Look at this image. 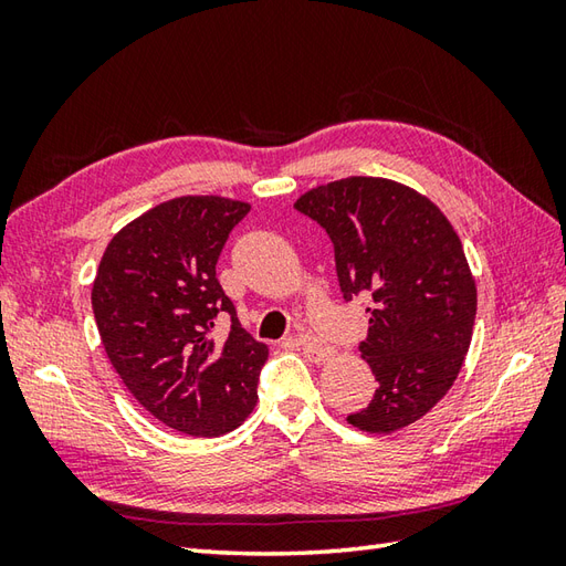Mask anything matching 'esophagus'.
Listing matches in <instances>:
<instances>
[{"mask_svg":"<svg viewBox=\"0 0 566 566\" xmlns=\"http://www.w3.org/2000/svg\"><path fill=\"white\" fill-rule=\"evenodd\" d=\"M296 343H298V347H302V350H304V355L311 359V363H316V365L326 363V359L333 355L331 347H328L326 343L316 340L314 335H298Z\"/></svg>","mask_w":566,"mask_h":566,"instance_id":"34e87169","label":"esophagus"}]
</instances>
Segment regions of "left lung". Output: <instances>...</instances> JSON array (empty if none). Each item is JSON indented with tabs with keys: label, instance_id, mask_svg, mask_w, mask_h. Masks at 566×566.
Returning a JSON list of instances; mask_svg holds the SVG:
<instances>
[{
	"label": "left lung",
	"instance_id": "left-lung-1",
	"mask_svg": "<svg viewBox=\"0 0 566 566\" xmlns=\"http://www.w3.org/2000/svg\"><path fill=\"white\" fill-rule=\"evenodd\" d=\"M326 228L345 302L369 296L359 353L377 389L347 423L394 432L450 391L472 343L476 284L460 235L428 197L384 177H347L294 203Z\"/></svg>",
	"mask_w": 566,
	"mask_h": 566
}]
</instances>
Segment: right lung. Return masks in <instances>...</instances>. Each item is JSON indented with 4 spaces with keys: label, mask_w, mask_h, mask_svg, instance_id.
I'll return each mask as SVG.
<instances>
[{
    "label": "right lung",
    "mask_w": 566,
    "mask_h": 566,
    "mask_svg": "<svg viewBox=\"0 0 566 566\" xmlns=\"http://www.w3.org/2000/svg\"><path fill=\"white\" fill-rule=\"evenodd\" d=\"M250 203L177 197L130 221L106 245L92 284L106 357L130 396L191 438L231 432L258 401L268 345L240 326L216 262ZM232 316L223 342L210 335Z\"/></svg>",
    "instance_id": "add662e5"
}]
</instances>
